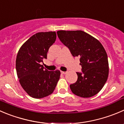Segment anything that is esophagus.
Returning a JSON list of instances; mask_svg holds the SVG:
<instances>
[{"label": "esophagus", "mask_w": 124, "mask_h": 124, "mask_svg": "<svg viewBox=\"0 0 124 124\" xmlns=\"http://www.w3.org/2000/svg\"><path fill=\"white\" fill-rule=\"evenodd\" d=\"M61 73H62V74H66V73H67V72L66 71H61Z\"/></svg>", "instance_id": "34e87169"}]
</instances>
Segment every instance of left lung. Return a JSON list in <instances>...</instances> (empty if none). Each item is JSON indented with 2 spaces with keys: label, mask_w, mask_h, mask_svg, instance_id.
<instances>
[{
  "label": "left lung",
  "mask_w": 124,
  "mask_h": 124,
  "mask_svg": "<svg viewBox=\"0 0 124 124\" xmlns=\"http://www.w3.org/2000/svg\"><path fill=\"white\" fill-rule=\"evenodd\" d=\"M57 34L73 56L80 57L82 73H76L78 80L70 85L71 91L82 98L96 95L108 76V61L104 46L98 39L81 30H61Z\"/></svg>",
  "instance_id": "obj_1"
}]
</instances>
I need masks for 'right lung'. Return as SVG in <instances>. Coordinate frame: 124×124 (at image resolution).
I'll use <instances>...</instances> for the list:
<instances>
[{"instance_id": "obj_1", "label": "right lung", "mask_w": 124, "mask_h": 124, "mask_svg": "<svg viewBox=\"0 0 124 124\" xmlns=\"http://www.w3.org/2000/svg\"><path fill=\"white\" fill-rule=\"evenodd\" d=\"M56 39L54 31L38 33L28 39L18 51L16 68L19 82L33 98L40 99L53 93L60 78L59 70L50 71L40 65Z\"/></svg>"}]
</instances>
